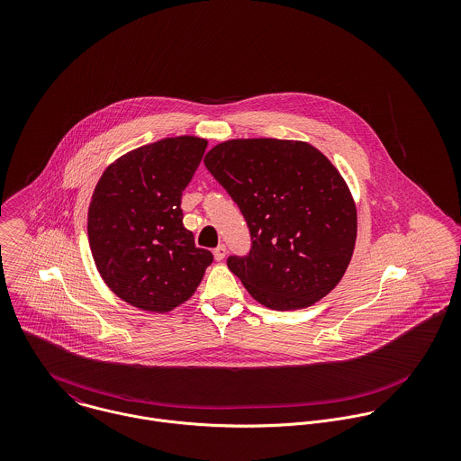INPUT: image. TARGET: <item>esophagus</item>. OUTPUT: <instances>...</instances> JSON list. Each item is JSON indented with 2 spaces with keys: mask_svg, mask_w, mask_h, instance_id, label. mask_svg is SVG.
<instances>
[{
  "mask_svg": "<svg viewBox=\"0 0 461 461\" xmlns=\"http://www.w3.org/2000/svg\"><path fill=\"white\" fill-rule=\"evenodd\" d=\"M212 254H214V259H216V261H223L225 256H227V247H225V245H218V247L212 250Z\"/></svg>",
  "mask_w": 461,
  "mask_h": 461,
  "instance_id": "obj_1",
  "label": "esophagus"
}]
</instances>
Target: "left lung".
<instances>
[{"instance_id":"8db88e82","label":"left lung","mask_w":461,"mask_h":461,"mask_svg":"<svg viewBox=\"0 0 461 461\" xmlns=\"http://www.w3.org/2000/svg\"><path fill=\"white\" fill-rule=\"evenodd\" d=\"M238 203L252 240L229 269L264 307L303 309L339 284L357 240L351 194L316 147L305 141L229 140L203 158Z\"/></svg>"}]
</instances>
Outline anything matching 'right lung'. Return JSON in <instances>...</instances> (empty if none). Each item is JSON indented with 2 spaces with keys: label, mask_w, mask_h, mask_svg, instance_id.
<instances>
[{
  "label": "right lung",
  "mask_w": 461,
  "mask_h": 461,
  "mask_svg": "<svg viewBox=\"0 0 461 461\" xmlns=\"http://www.w3.org/2000/svg\"><path fill=\"white\" fill-rule=\"evenodd\" d=\"M207 141L165 138L119 158L88 207V241L106 285L132 307L168 312L185 303L212 263L183 225L181 197Z\"/></svg>",
  "instance_id": "obj_1"
}]
</instances>
